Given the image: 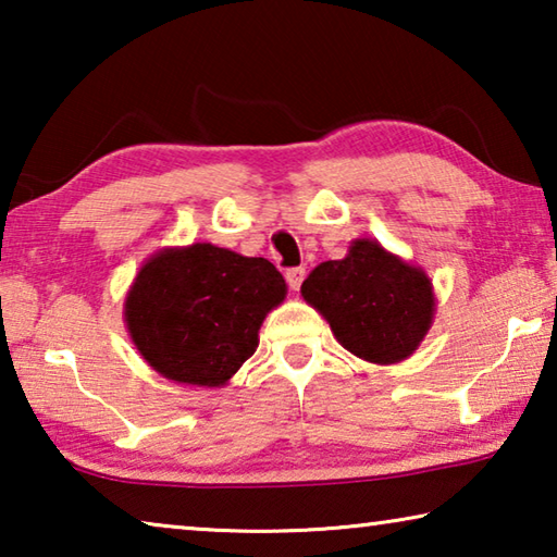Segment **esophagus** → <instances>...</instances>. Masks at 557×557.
I'll return each instance as SVG.
<instances>
[{
	"mask_svg": "<svg viewBox=\"0 0 557 557\" xmlns=\"http://www.w3.org/2000/svg\"><path fill=\"white\" fill-rule=\"evenodd\" d=\"M305 275H307L305 268H292V270H287V272H285L287 285L297 292V289H299V285H301V280H305Z\"/></svg>",
	"mask_w": 557,
	"mask_h": 557,
	"instance_id": "34e87169",
	"label": "esophagus"
}]
</instances>
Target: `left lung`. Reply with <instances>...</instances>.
<instances>
[{"label": "left lung", "mask_w": 557, "mask_h": 557, "mask_svg": "<svg viewBox=\"0 0 557 557\" xmlns=\"http://www.w3.org/2000/svg\"><path fill=\"white\" fill-rule=\"evenodd\" d=\"M301 297L346 351L375 366L418 351L437 309L428 272L371 238H356L346 258L317 265L301 282Z\"/></svg>", "instance_id": "obj_1"}]
</instances>
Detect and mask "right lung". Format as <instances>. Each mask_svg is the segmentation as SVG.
Listing matches in <instances>:
<instances>
[{
	"instance_id": "add662e5",
	"label": "right lung",
	"mask_w": 557,
	"mask_h": 557,
	"mask_svg": "<svg viewBox=\"0 0 557 557\" xmlns=\"http://www.w3.org/2000/svg\"><path fill=\"white\" fill-rule=\"evenodd\" d=\"M287 297L265 258L213 243L164 248L145 260L125 297V326L166 381L221 388L256 354L258 332Z\"/></svg>"
}]
</instances>
